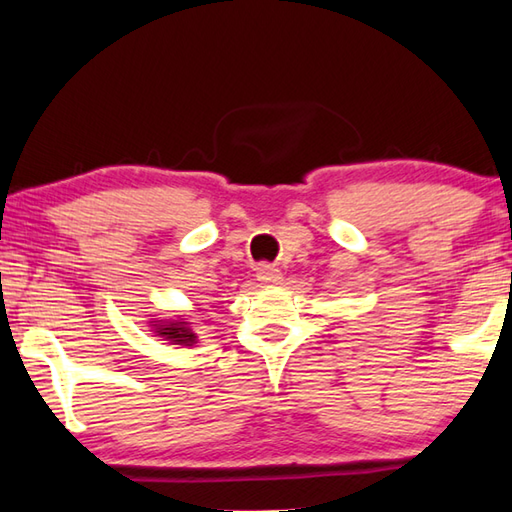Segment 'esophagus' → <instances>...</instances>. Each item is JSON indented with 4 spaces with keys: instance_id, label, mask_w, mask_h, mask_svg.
Segmentation results:
<instances>
[{
    "instance_id": "1",
    "label": "esophagus",
    "mask_w": 512,
    "mask_h": 512,
    "mask_svg": "<svg viewBox=\"0 0 512 512\" xmlns=\"http://www.w3.org/2000/svg\"><path fill=\"white\" fill-rule=\"evenodd\" d=\"M257 279L262 281V284H266V286H275V284H279V281H281V273H279V268H275V266L262 264V266L257 268Z\"/></svg>"
}]
</instances>
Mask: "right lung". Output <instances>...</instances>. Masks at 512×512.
Masks as SVG:
<instances>
[{"label":"right lung","mask_w":512,"mask_h":512,"mask_svg":"<svg viewBox=\"0 0 512 512\" xmlns=\"http://www.w3.org/2000/svg\"><path fill=\"white\" fill-rule=\"evenodd\" d=\"M154 323V332L156 336H165V341H169L171 345H195L198 343V336L193 334V330L189 328L187 321H165V323H158V321H151Z\"/></svg>","instance_id":"obj_1"}]
</instances>
